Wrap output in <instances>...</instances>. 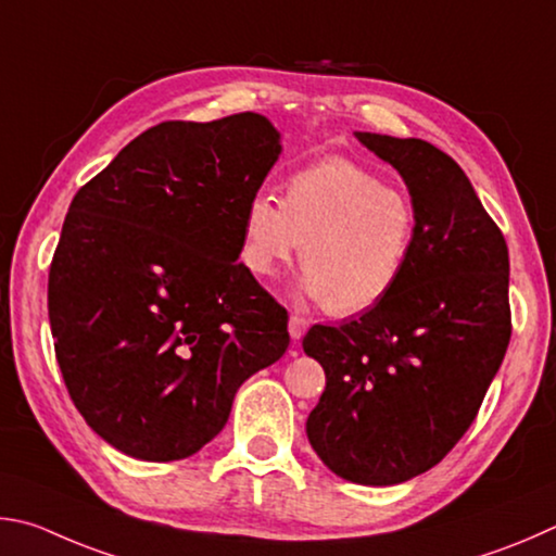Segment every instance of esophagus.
I'll return each mask as SVG.
<instances>
[{
	"label": "esophagus",
	"instance_id": "esophagus-1",
	"mask_svg": "<svg viewBox=\"0 0 556 556\" xmlns=\"http://www.w3.org/2000/svg\"><path fill=\"white\" fill-rule=\"evenodd\" d=\"M288 332H290V337L295 339V342H300V339H303L305 332H307V319L300 317V315H290Z\"/></svg>",
	"mask_w": 556,
	"mask_h": 556
}]
</instances>
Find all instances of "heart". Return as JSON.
I'll use <instances>...</instances> for the list:
<instances>
[{
    "mask_svg": "<svg viewBox=\"0 0 556 556\" xmlns=\"http://www.w3.org/2000/svg\"><path fill=\"white\" fill-rule=\"evenodd\" d=\"M415 239L410 194L362 163L329 155L288 175L283 202L253 194L239 256L253 276L273 278L303 251L300 293L325 303L329 315L352 317L395 293Z\"/></svg>",
    "mask_w": 556,
    "mask_h": 556,
    "instance_id": "obj_1",
    "label": "heart"
}]
</instances>
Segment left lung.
Segmentation results:
<instances>
[{"label":"left lung","mask_w":556,"mask_h":556,"mask_svg":"<svg viewBox=\"0 0 556 556\" xmlns=\"http://www.w3.org/2000/svg\"><path fill=\"white\" fill-rule=\"evenodd\" d=\"M403 175L417 239L395 293L303 349L325 368L307 440L337 476L395 485L440 464L469 430L510 342L508 247L466 173L422 139L356 131Z\"/></svg>","instance_id":"8db88e82"}]
</instances>
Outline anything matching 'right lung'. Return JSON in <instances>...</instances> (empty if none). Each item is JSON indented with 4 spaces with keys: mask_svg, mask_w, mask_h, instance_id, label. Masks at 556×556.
I'll return each mask as SVG.
<instances>
[{
    "mask_svg": "<svg viewBox=\"0 0 556 556\" xmlns=\"http://www.w3.org/2000/svg\"><path fill=\"white\" fill-rule=\"evenodd\" d=\"M280 155L266 116L163 122L83 185L48 273V319L85 422L141 462L200 452L239 386L290 344L239 263L241 222Z\"/></svg>",
    "mask_w": 556,
    "mask_h": 556,
    "instance_id": "1",
    "label": "right lung"
}]
</instances>
